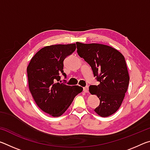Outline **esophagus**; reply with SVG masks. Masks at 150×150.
Segmentation results:
<instances>
[{
    "label": "esophagus",
    "instance_id": "obj_1",
    "mask_svg": "<svg viewBox=\"0 0 150 150\" xmlns=\"http://www.w3.org/2000/svg\"><path fill=\"white\" fill-rule=\"evenodd\" d=\"M83 91L85 93H88V86H86V87H83Z\"/></svg>",
    "mask_w": 150,
    "mask_h": 150
}]
</instances>
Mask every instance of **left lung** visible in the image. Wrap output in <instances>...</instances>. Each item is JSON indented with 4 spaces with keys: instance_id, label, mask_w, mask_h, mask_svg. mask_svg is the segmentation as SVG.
<instances>
[{
    "instance_id": "1",
    "label": "left lung",
    "mask_w": 150,
    "mask_h": 150,
    "mask_svg": "<svg viewBox=\"0 0 150 150\" xmlns=\"http://www.w3.org/2000/svg\"><path fill=\"white\" fill-rule=\"evenodd\" d=\"M76 44L78 55L89 64L99 82V85L89 87L90 93L100 100L94 110L102 117L113 115L122 103L130 80L125 58L117 50L106 45Z\"/></svg>"
}]
</instances>
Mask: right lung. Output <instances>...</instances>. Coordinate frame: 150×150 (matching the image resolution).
<instances>
[{
    "mask_svg": "<svg viewBox=\"0 0 150 150\" xmlns=\"http://www.w3.org/2000/svg\"><path fill=\"white\" fill-rule=\"evenodd\" d=\"M75 44L52 45L38 51L27 67L30 93L36 105L45 112L58 117L62 115L79 93V86H69L61 83L63 61L75 52Z\"/></svg>",
    "mask_w": 150,
    "mask_h": 150,
    "instance_id": "right-lung-1",
    "label": "right lung"
}]
</instances>
